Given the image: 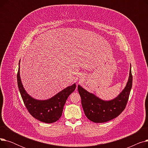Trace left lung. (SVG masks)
Returning <instances> with one entry per match:
<instances>
[{"label":"left lung","instance_id":"8db88e82","mask_svg":"<svg viewBox=\"0 0 148 148\" xmlns=\"http://www.w3.org/2000/svg\"><path fill=\"white\" fill-rule=\"evenodd\" d=\"M132 83L133 75L130 68L129 79L125 89L117 97L111 101L101 99L79 85L78 91L85 115L90 121L95 123L106 122L118 117L126 107Z\"/></svg>","mask_w":148,"mask_h":148}]
</instances>
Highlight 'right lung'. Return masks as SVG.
<instances>
[{"label":"right lung","mask_w":148,"mask_h":148,"mask_svg":"<svg viewBox=\"0 0 148 148\" xmlns=\"http://www.w3.org/2000/svg\"><path fill=\"white\" fill-rule=\"evenodd\" d=\"M17 83L21 98L29 113L35 119L48 123L55 122L59 119L67 98L76 88L75 84H74L49 99H35L29 96L23 88L20 77V65L17 73Z\"/></svg>","instance_id":"right-lung-1"}]
</instances>
